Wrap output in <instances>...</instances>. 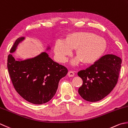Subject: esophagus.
Listing matches in <instances>:
<instances>
[{"instance_id":"34e87169","label":"esophagus","mask_w":128,"mask_h":128,"mask_svg":"<svg viewBox=\"0 0 128 128\" xmlns=\"http://www.w3.org/2000/svg\"><path fill=\"white\" fill-rule=\"evenodd\" d=\"M68 76L69 77H72L74 76V71H69L68 74Z\"/></svg>"}]
</instances>
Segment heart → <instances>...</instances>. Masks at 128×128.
<instances>
[{"label":"heart","instance_id":"1","mask_svg":"<svg viewBox=\"0 0 128 128\" xmlns=\"http://www.w3.org/2000/svg\"><path fill=\"white\" fill-rule=\"evenodd\" d=\"M106 42L103 39L91 32H79L68 39L57 40L54 48L56 58L60 62H65L67 57L76 49L79 56L71 61L72 66H77L84 61L86 64L96 62L106 50Z\"/></svg>","mask_w":128,"mask_h":128}]
</instances>
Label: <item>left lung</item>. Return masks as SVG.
<instances>
[{
    "instance_id": "left-lung-1",
    "label": "left lung",
    "mask_w": 128,
    "mask_h": 128,
    "mask_svg": "<svg viewBox=\"0 0 128 128\" xmlns=\"http://www.w3.org/2000/svg\"><path fill=\"white\" fill-rule=\"evenodd\" d=\"M122 60L113 54L102 56L86 70L78 72L82 80L78 92L88 102L100 100L110 94L118 80Z\"/></svg>"
}]
</instances>
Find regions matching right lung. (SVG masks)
Listing matches in <instances>:
<instances>
[{
    "label": "right lung",
    "mask_w": 128,
    "mask_h": 128,
    "mask_svg": "<svg viewBox=\"0 0 128 128\" xmlns=\"http://www.w3.org/2000/svg\"><path fill=\"white\" fill-rule=\"evenodd\" d=\"M26 39L20 37L14 42L8 57V70L15 89L22 98L34 104H42L53 98L59 80L68 73L66 67L54 62L46 52L26 58L15 59L12 54ZM46 51H50L47 46Z\"/></svg>",
    "instance_id": "add662e5"
}]
</instances>
